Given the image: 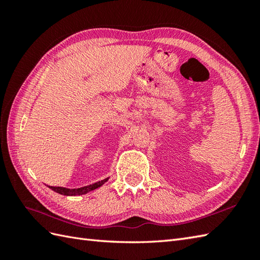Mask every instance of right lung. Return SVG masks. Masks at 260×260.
Listing matches in <instances>:
<instances>
[{"label":"right lung","mask_w":260,"mask_h":260,"mask_svg":"<svg viewBox=\"0 0 260 260\" xmlns=\"http://www.w3.org/2000/svg\"><path fill=\"white\" fill-rule=\"evenodd\" d=\"M108 179H105L102 181H98L96 183L93 184H89L87 186H82V187H78V189H67V187H62V186H50L51 190H53L54 192L59 193V194H62V196H81V194H86V193L90 192L92 190L97 189V187L102 186L105 182H107Z\"/></svg>","instance_id":"obj_1"}]
</instances>
